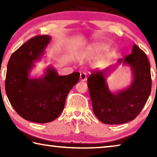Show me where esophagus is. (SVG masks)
I'll use <instances>...</instances> for the list:
<instances>
[{
  "mask_svg": "<svg viewBox=\"0 0 157 157\" xmlns=\"http://www.w3.org/2000/svg\"><path fill=\"white\" fill-rule=\"evenodd\" d=\"M79 78H80V80L81 81H85V80H86V73H80V77H79Z\"/></svg>",
  "mask_w": 157,
  "mask_h": 157,
  "instance_id": "esophagus-1",
  "label": "esophagus"
}]
</instances>
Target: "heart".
<instances>
[{
    "mask_svg": "<svg viewBox=\"0 0 157 157\" xmlns=\"http://www.w3.org/2000/svg\"><path fill=\"white\" fill-rule=\"evenodd\" d=\"M107 48L108 47L106 44L102 43H96L94 44L89 47V52L91 55H98L105 52L107 50Z\"/></svg>",
    "mask_w": 157,
    "mask_h": 157,
    "instance_id": "1",
    "label": "heart"
}]
</instances>
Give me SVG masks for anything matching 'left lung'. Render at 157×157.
<instances>
[{
    "mask_svg": "<svg viewBox=\"0 0 157 157\" xmlns=\"http://www.w3.org/2000/svg\"><path fill=\"white\" fill-rule=\"evenodd\" d=\"M131 67L133 80L126 89L113 93L108 89L106 76L118 65ZM93 111L95 116L108 124L133 121L144 107L152 89L150 65L145 53L134 44L132 53L105 70L94 71L87 79Z\"/></svg>",
    "mask_w": 157,
    "mask_h": 157,
    "instance_id": "left-lung-1",
    "label": "left lung"
}]
</instances>
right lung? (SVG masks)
Listing matches in <instances>:
<instances>
[{"label": "right lung", "instance_id": "obj_1", "mask_svg": "<svg viewBox=\"0 0 157 157\" xmlns=\"http://www.w3.org/2000/svg\"><path fill=\"white\" fill-rule=\"evenodd\" d=\"M50 40L49 35L33 37L13 53L7 63L5 91L10 104L23 118L37 123L51 122L60 115L68 94L79 78L78 72L59 76L52 66L40 78L29 77Z\"/></svg>", "mask_w": 157, "mask_h": 157}]
</instances>
